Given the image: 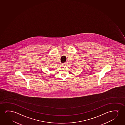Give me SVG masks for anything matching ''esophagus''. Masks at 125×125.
<instances>
[{"label": "esophagus", "instance_id": "1", "mask_svg": "<svg viewBox=\"0 0 125 125\" xmlns=\"http://www.w3.org/2000/svg\"><path fill=\"white\" fill-rule=\"evenodd\" d=\"M66 65H67V63H63V66H64V67H65V66H66Z\"/></svg>", "mask_w": 125, "mask_h": 125}]
</instances>
